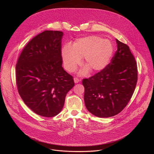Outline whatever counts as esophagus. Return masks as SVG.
I'll use <instances>...</instances> for the list:
<instances>
[{
  "label": "esophagus",
  "instance_id": "esophagus-1",
  "mask_svg": "<svg viewBox=\"0 0 154 154\" xmlns=\"http://www.w3.org/2000/svg\"><path fill=\"white\" fill-rule=\"evenodd\" d=\"M74 82H75V83H79L80 80V79H79L78 78L74 77Z\"/></svg>",
  "mask_w": 154,
  "mask_h": 154
}]
</instances>
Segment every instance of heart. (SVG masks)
Segmentation results:
<instances>
[{"mask_svg": "<svg viewBox=\"0 0 154 154\" xmlns=\"http://www.w3.org/2000/svg\"><path fill=\"white\" fill-rule=\"evenodd\" d=\"M113 54L112 42L95 35L78 38L73 46L66 44L61 49L64 66L69 72L74 71L84 57L86 67L80 71V74H85L89 69L93 73L102 71L110 62Z\"/></svg>", "mask_w": 154, "mask_h": 154, "instance_id": "1", "label": "heart"}]
</instances>
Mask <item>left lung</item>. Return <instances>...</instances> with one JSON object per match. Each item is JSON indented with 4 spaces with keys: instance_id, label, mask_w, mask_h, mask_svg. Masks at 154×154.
Returning a JSON list of instances; mask_svg holds the SVG:
<instances>
[{
    "instance_id": "1",
    "label": "left lung",
    "mask_w": 154,
    "mask_h": 154,
    "mask_svg": "<svg viewBox=\"0 0 154 154\" xmlns=\"http://www.w3.org/2000/svg\"><path fill=\"white\" fill-rule=\"evenodd\" d=\"M117 51L107 66L89 79H83L85 106L99 118L119 113L135 91L138 69L129 47L116 39Z\"/></svg>"
}]
</instances>
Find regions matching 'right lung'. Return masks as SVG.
I'll use <instances>...</instances> for the list:
<instances>
[{
  "label": "right lung",
  "instance_id": "right-lung-1",
  "mask_svg": "<svg viewBox=\"0 0 154 154\" xmlns=\"http://www.w3.org/2000/svg\"><path fill=\"white\" fill-rule=\"evenodd\" d=\"M60 31L46 30L35 36L22 51L16 66L20 96L36 114L57 115L74 86L72 75L62 67Z\"/></svg>",
  "mask_w": 154,
  "mask_h": 154
}]
</instances>
